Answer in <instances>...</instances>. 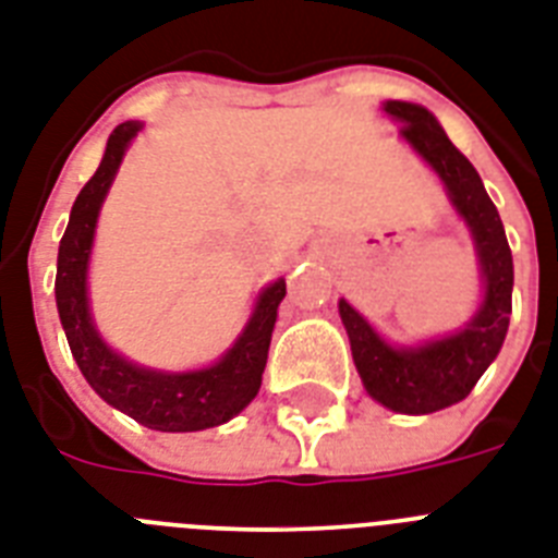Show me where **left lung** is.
<instances>
[{"instance_id": "left-lung-1", "label": "left lung", "mask_w": 558, "mask_h": 558, "mask_svg": "<svg viewBox=\"0 0 558 558\" xmlns=\"http://www.w3.org/2000/svg\"><path fill=\"white\" fill-rule=\"evenodd\" d=\"M386 112L402 121L400 135L437 170L453 207L474 232L485 278V301L460 335L420 349H391L383 343L345 301H340V317L349 331L354 366L368 395L400 414H430L465 400L502 349L510 323L513 257L502 218L482 186L480 172L453 147L437 119L425 107L409 101H386Z\"/></svg>"}]
</instances>
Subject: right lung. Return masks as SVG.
I'll return each instance as SVG.
<instances>
[{
  "label": "right lung",
  "mask_w": 558,
  "mask_h": 558,
  "mask_svg": "<svg viewBox=\"0 0 558 558\" xmlns=\"http://www.w3.org/2000/svg\"><path fill=\"white\" fill-rule=\"evenodd\" d=\"M142 130L138 121H124L107 138L105 158L98 170L78 192L70 209V223L59 243L56 266V306L62 317L70 351L101 400L124 411L135 423L156 430H201L221 425L255 400L260 374L266 368L271 329L278 317V303L287 294V283H271L255 306L250 326L213 368L186 374H161L138 368L119 354H112L96 335L87 308V257L93 246L98 209L119 170L121 156L133 135Z\"/></svg>",
  "instance_id": "1"
}]
</instances>
